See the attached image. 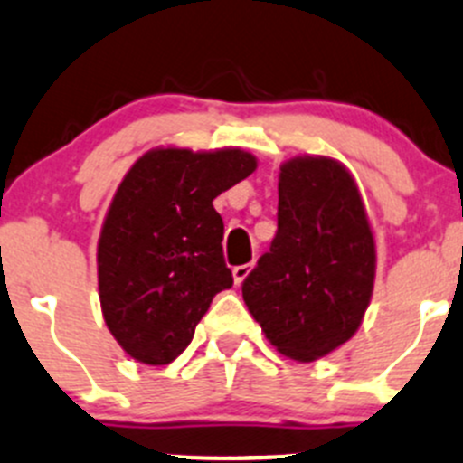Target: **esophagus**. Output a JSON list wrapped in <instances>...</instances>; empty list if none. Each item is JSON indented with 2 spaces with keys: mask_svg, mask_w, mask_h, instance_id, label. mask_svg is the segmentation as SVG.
Here are the masks:
<instances>
[{
  "mask_svg": "<svg viewBox=\"0 0 463 463\" xmlns=\"http://www.w3.org/2000/svg\"><path fill=\"white\" fill-rule=\"evenodd\" d=\"M250 269H253V262L240 264V267L232 269V278H235V285H241V282L246 280V276L250 273Z\"/></svg>",
  "mask_w": 463,
  "mask_h": 463,
  "instance_id": "1",
  "label": "esophagus"
}]
</instances>
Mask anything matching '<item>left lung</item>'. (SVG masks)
Segmentation results:
<instances>
[{"label":"left lung","mask_w":463,"mask_h":463,"mask_svg":"<svg viewBox=\"0 0 463 463\" xmlns=\"http://www.w3.org/2000/svg\"><path fill=\"white\" fill-rule=\"evenodd\" d=\"M375 280V240L355 178L326 156L280 165L278 232L241 296L285 357L314 362L362 326Z\"/></svg>","instance_id":"1"}]
</instances>
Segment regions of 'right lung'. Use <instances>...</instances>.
Masks as SVG:
<instances>
[{
	"instance_id": "obj_1",
	"label": "right lung",
	"mask_w": 463,
	"mask_h": 463,
	"mask_svg": "<svg viewBox=\"0 0 463 463\" xmlns=\"http://www.w3.org/2000/svg\"><path fill=\"white\" fill-rule=\"evenodd\" d=\"M249 151L151 149L128 169L97 246L103 321L142 364L176 360L214 296L232 287L213 201L255 172Z\"/></svg>"
}]
</instances>
